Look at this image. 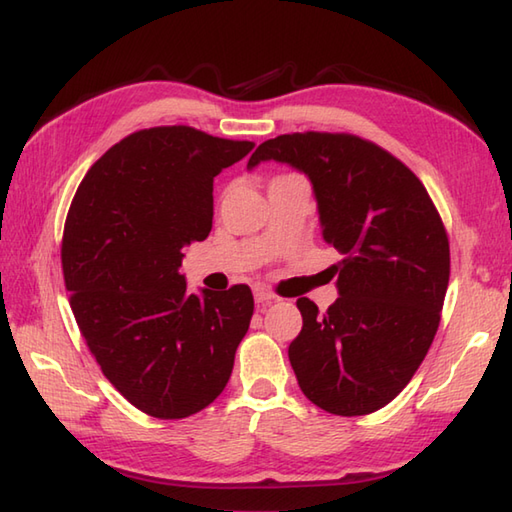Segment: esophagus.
<instances>
[{
  "label": "esophagus",
  "mask_w": 512,
  "mask_h": 512,
  "mask_svg": "<svg viewBox=\"0 0 512 512\" xmlns=\"http://www.w3.org/2000/svg\"><path fill=\"white\" fill-rule=\"evenodd\" d=\"M255 301L259 303V306H268V303L277 301V295L266 288H255Z\"/></svg>",
  "instance_id": "obj_1"
}]
</instances>
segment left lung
I'll use <instances>...</instances> for the list:
<instances>
[{"label":"left lung","instance_id":"left-lung-1","mask_svg":"<svg viewBox=\"0 0 512 512\" xmlns=\"http://www.w3.org/2000/svg\"><path fill=\"white\" fill-rule=\"evenodd\" d=\"M264 160L306 173L319 204L339 299L323 314L297 299L303 328L288 347L308 400L336 416H365L394 400L438 332L449 286V237L424 184L389 151L354 134L270 138Z\"/></svg>","mask_w":512,"mask_h":512}]
</instances>
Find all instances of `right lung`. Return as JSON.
<instances>
[{"instance_id": "obj_1", "label": "right lung", "mask_w": 512, "mask_h": 512, "mask_svg": "<svg viewBox=\"0 0 512 512\" xmlns=\"http://www.w3.org/2000/svg\"><path fill=\"white\" fill-rule=\"evenodd\" d=\"M255 145L187 125L129 134L70 204L61 264L79 330L105 378L147 416L209 407L233 372L253 292H187L182 250L209 237L213 178Z\"/></svg>"}]
</instances>
